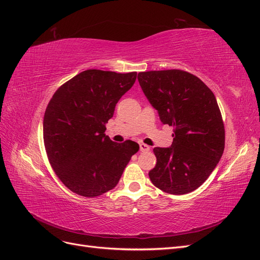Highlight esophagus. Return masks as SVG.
Listing matches in <instances>:
<instances>
[{
  "instance_id": "1",
  "label": "esophagus",
  "mask_w": 260,
  "mask_h": 260,
  "mask_svg": "<svg viewBox=\"0 0 260 260\" xmlns=\"http://www.w3.org/2000/svg\"><path fill=\"white\" fill-rule=\"evenodd\" d=\"M139 148H140V151H142V152H147V151L150 150V147L146 145V144H140Z\"/></svg>"
}]
</instances>
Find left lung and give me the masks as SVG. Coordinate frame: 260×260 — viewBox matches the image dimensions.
I'll return each mask as SVG.
<instances>
[{
    "label": "left lung",
    "mask_w": 260,
    "mask_h": 260,
    "mask_svg": "<svg viewBox=\"0 0 260 260\" xmlns=\"http://www.w3.org/2000/svg\"><path fill=\"white\" fill-rule=\"evenodd\" d=\"M138 81L162 124L173 126V143L155 147L149 172L155 187L183 195L198 188L224 150V125L213 92L198 77L180 70L138 74Z\"/></svg>",
    "instance_id": "left-lung-1"
}]
</instances>
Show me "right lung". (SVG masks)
Returning <instances> with one entry per match:
<instances>
[{
    "label": "right lung",
    "mask_w": 260,
    "mask_h": 260,
    "mask_svg": "<svg viewBox=\"0 0 260 260\" xmlns=\"http://www.w3.org/2000/svg\"><path fill=\"white\" fill-rule=\"evenodd\" d=\"M136 77V72L87 70L66 81L49 102L43 117L48 159L65 186L80 196L114 188L139 150L133 140L117 144L105 133L116 103Z\"/></svg>",
    "instance_id": "1"
}]
</instances>
